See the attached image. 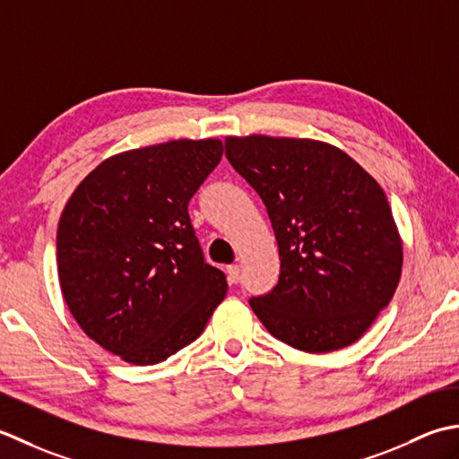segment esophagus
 <instances>
[{"label": "esophagus", "instance_id": "esophagus-1", "mask_svg": "<svg viewBox=\"0 0 459 459\" xmlns=\"http://www.w3.org/2000/svg\"><path fill=\"white\" fill-rule=\"evenodd\" d=\"M226 273H228V281L230 283H238L239 281V265H228L226 267Z\"/></svg>", "mask_w": 459, "mask_h": 459}]
</instances>
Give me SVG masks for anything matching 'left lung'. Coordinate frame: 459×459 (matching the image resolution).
<instances>
[{
  "label": "left lung",
  "instance_id": "obj_1",
  "mask_svg": "<svg viewBox=\"0 0 459 459\" xmlns=\"http://www.w3.org/2000/svg\"><path fill=\"white\" fill-rule=\"evenodd\" d=\"M226 156L264 200L279 281L249 305L275 339L305 352L349 347L396 291L402 243L374 178L308 138L228 136Z\"/></svg>",
  "mask_w": 459,
  "mask_h": 459
}]
</instances>
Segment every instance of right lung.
Instances as JSON below:
<instances>
[{
	"label": "right lung",
	"instance_id": "1",
	"mask_svg": "<svg viewBox=\"0 0 459 459\" xmlns=\"http://www.w3.org/2000/svg\"><path fill=\"white\" fill-rule=\"evenodd\" d=\"M221 140H172L99 164L65 205L57 271L81 329L123 360L156 364L204 333L228 291L205 264L188 204Z\"/></svg>",
	"mask_w": 459,
	"mask_h": 459
}]
</instances>
